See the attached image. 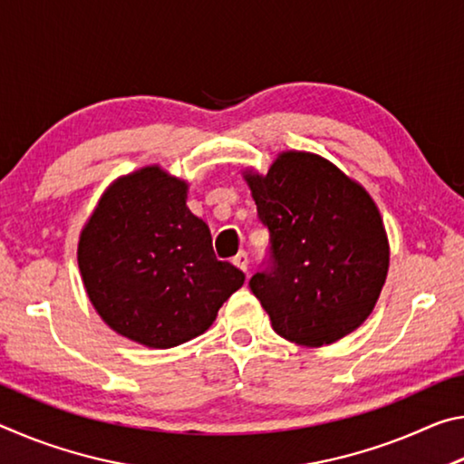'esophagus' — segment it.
Returning <instances> with one entry per match:
<instances>
[{
    "mask_svg": "<svg viewBox=\"0 0 464 464\" xmlns=\"http://www.w3.org/2000/svg\"><path fill=\"white\" fill-rule=\"evenodd\" d=\"M233 264L237 266V268H239L241 272H247V268H249V260H247V254H246V251H239V254L233 257Z\"/></svg>",
    "mask_w": 464,
    "mask_h": 464,
    "instance_id": "1",
    "label": "esophagus"
}]
</instances>
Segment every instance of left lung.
<instances>
[{
  "label": "left lung",
  "instance_id": "1",
  "mask_svg": "<svg viewBox=\"0 0 464 464\" xmlns=\"http://www.w3.org/2000/svg\"><path fill=\"white\" fill-rule=\"evenodd\" d=\"M270 231V260L249 280L274 332L319 348L371 315L389 272L374 200L332 161L282 151L268 174H243Z\"/></svg>",
  "mask_w": 464,
  "mask_h": 464
}]
</instances>
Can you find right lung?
Segmentation results:
<instances>
[{
    "label": "right lung",
    "mask_w": 464,
    "mask_h": 464,
    "mask_svg": "<svg viewBox=\"0 0 464 464\" xmlns=\"http://www.w3.org/2000/svg\"><path fill=\"white\" fill-rule=\"evenodd\" d=\"M188 184L147 166L102 194L77 264L104 324L147 348H174L213 325L246 274L218 262L208 225L186 207Z\"/></svg>",
    "instance_id": "add662e5"
}]
</instances>
